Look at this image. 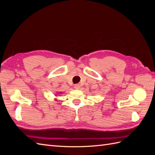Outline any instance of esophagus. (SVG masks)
<instances>
[{
	"label": "esophagus",
	"mask_w": 155,
	"mask_h": 155,
	"mask_svg": "<svg viewBox=\"0 0 155 155\" xmlns=\"http://www.w3.org/2000/svg\"><path fill=\"white\" fill-rule=\"evenodd\" d=\"M74 88H75V89H77V90H78V89H80V88H81V85L80 84H76L74 86Z\"/></svg>",
	"instance_id": "obj_1"
}]
</instances>
